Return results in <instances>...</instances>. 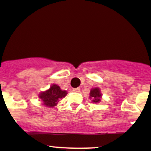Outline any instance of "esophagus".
<instances>
[{
  "label": "esophagus",
  "mask_w": 151,
  "mask_h": 151,
  "mask_svg": "<svg viewBox=\"0 0 151 151\" xmlns=\"http://www.w3.org/2000/svg\"><path fill=\"white\" fill-rule=\"evenodd\" d=\"M72 91H74V92H79V91H80V88L78 87V88H76V89H73Z\"/></svg>",
  "instance_id": "34e87169"
}]
</instances>
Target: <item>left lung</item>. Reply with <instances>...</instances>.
I'll list each match as a JSON object with an SVG mask.
<instances>
[{"mask_svg": "<svg viewBox=\"0 0 151 151\" xmlns=\"http://www.w3.org/2000/svg\"><path fill=\"white\" fill-rule=\"evenodd\" d=\"M101 93H100V90L99 88H94V89H92L90 91V98L91 99V101L93 103H99L100 101H101Z\"/></svg>", "mask_w": 151, "mask_h": 151, "instance_id": "obj_1", "label": "left lung"}]
</instances>
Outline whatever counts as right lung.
Returning a JSON list of instances; mask_svg holds the SVG:
<instances>
[{
  "label": "right lung",
  "instance_id": "add662e5",
  "mask_svg": "<svg viewBox=\"0 0 151 151\" xmlns=\"http://www.w3.org/2000/svg\"><path fill=\"white\" fill-rule=\"evenodd\" d=\"M67 93V91H62L57 84H53L50 86V89L40 93L39 97L42 100L44 105L53 107L58 104L60 99L65 97Z\"/></svg>",
  "mask_w": 151,
  "mask_h": 151
}]
</instances>
